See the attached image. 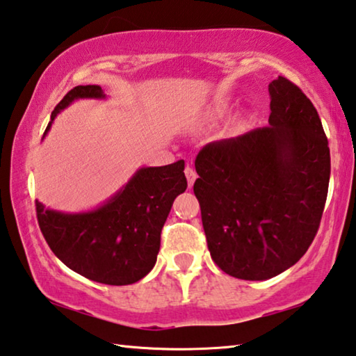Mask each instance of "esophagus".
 <instances>
[{"label": "esophagus", "mask_w": 356, "mask_h": 356, "mask_svg": "<svg viewBox=\"0 0 356 356\" xmlns=\"http://www.w3.org/2000/svg\"><path fill=\"white\" fill-rule=\"evenodd\" d=\"M184 173H186V178H188V184H189V188H192V186H194V183H195V179H197V173H195V170H194V168H192L191 165H186V168H184Z\"/></svg>", "instance_id": "esophagus-1"}]
</instances>
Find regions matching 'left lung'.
<instances>
[{"instance_id":"obj_1","label":"left lung","mask_w":356,"mask_h":356,"mask_svg":"<svg viewBox=\"0 0 356 356\" xmlns=\"http://www.w3.org/2000/svg\"><path fill=\"white\" fill-rule=\"evenodd\" d=\"M270 127L207 143L195 159L211 258L228 275L269 280L307 253L330 181L322 122L300 87L269 84Z\"/></svg>"}]
</instances>
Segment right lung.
Returning a JSON list of instances; mask_svg holds the SVG:
<instances>
[{"instance_id": "1", "label": "right lung", "mask_w": 356, "mask_h": 356, "mask_svg": "<svg viewBox=\"0 0 356 356\" xmlns=\"http://www.w3.org/2000/svg\"><path fill=\"white\" fill-rule=\"evenodd\" d=\"M78 98H104V93L99 86L73 87L51 112L45 134L54 117ZM186 188L184 161L142 167L114 197L89 213L65 214L35 200L37 222L68 269L97 283L133 284L153 269L162 227Z\"/></svg>"}]
</instances>
